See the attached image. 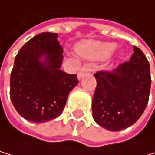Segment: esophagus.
I'll list each match as a JSON object with an SVG mask.
<instances>
[{
    "label": "esophagus",
    "mask_w": 155,
    "mask_h": 155,
    "mask_svg": "<svg viewBox=\"0 0 155 155\" xmlns=\"http://www.w3.org/2000/svg\"><path fill=\"white\" fill-rule=\"evenodd\" d=\"M94 70H95V67L92 64H84L78 72V77L79 78H82L85 73H90Z\"/></svg>",
    "instance_id": "obj_1"
}]
</instances>
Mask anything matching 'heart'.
Instances as JSON below:
<instances>
[{
    "label": "heart",
    "instance_id": "heart-1",
    "mask_svg": "<svg viewBox=\"0 0 155 155\" xmlns=\"http://www.w3.org/2000/svg\"><path fill=\"white\" fill-rule=\"evenodd\" d=\"M117 45L115 43H103L95 42L88 43L82 48L83 54L93 59L103 60L108 58L112 54V52L116 50Z\"/></svg>",
    "mask_w": 155,
    "mask_h": 155
}]
</instances>
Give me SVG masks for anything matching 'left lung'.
<instances>
[{
	"label": "left lung",
	"instance_id": "obj_1",
	"mask_svg": "<svg viewBox=\"0 0 155 155\" xmlns=\"http://www.w3.org/2000/svg\"><path fill=\"white\" fill-rule=\"evenodd\" d=\"M94 76L97 87L92 100L95 121L109 131H121L133 125L147 107L150 90V64L138 47L113 71H100Z\"/></svg>",
	"mask_w": 155,
	"mask_h": 155
}]
</instances>
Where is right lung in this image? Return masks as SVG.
Wrapping results in <instances>:
<instances>
[{
	"label": "right lung",
	"mask_w": 155,
	"mask_h": 155,
	"mask_svg": "<svg viewBox=\"0 0 155 155\" xmlns=\"http://www.w3.org/2000/svg\"><path fill=\"white\" fill-rule=\"evenodd\" d=\"M62 52L55 33L34 36L18 52L10 77V99L25 120L45 122L63 112L68 94L79 81L76 74L59 70ZM42 56L43 62L39 60Z\"/></svg>",
	"instance_id": "obj_1"
}]
</instances>
